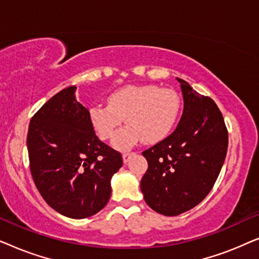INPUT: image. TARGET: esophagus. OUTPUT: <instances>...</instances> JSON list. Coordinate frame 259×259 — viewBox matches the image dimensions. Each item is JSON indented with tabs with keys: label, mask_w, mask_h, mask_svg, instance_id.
Here are the masks:
<instances>
[{
	"label": "esophagus",
	"mask_w": 259,
	"mask_h": 259,
	"mask_svg": "<svg viewBox=\"0 0 259 259\" xmlns=\"http://www.w3.org/2000/svg\"><path fill=\"white\" fill-rule=\"evenodd\" d=\"M134 154V152H123L122 153V160H123V162H126L130 160L131 159V157H132V155Z\"/></svg>",
	"instance_id": "34e87169"
}]
</instances>
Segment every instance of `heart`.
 Listing matches in <instances>:
<instances>
[{
    "instance_id": "heart-1",
    "label": "heart",
    "mask_w": 259,
    "mask_h": 259,
    "mask_svg": "<svg viewBox=\"0 0 259 259\" xmlns=\"http://www.w3.org/2000/svg\"><path fill=\"white\" fill-rule=\"evenodd\" d=\"M107 104L91 106L88 116L101 140L111 139L125 118L128 126L113 139V146L119 150H127L140 139L145 144L165 139L175 128L182 109L180 95L157 84L121 87L108 95Z\"/></svg>"
}]
</instances>
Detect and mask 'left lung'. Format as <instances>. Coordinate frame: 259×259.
Returning a JSON list of instances; mask_svg holds the SVG:
<instances>
[{
    "mask_svg": "<svg viewBox=\"0 0 259 259\" xmlns=\"http://www.w3.org/2000/svg\"><path fill=\"white\" fill-rule=\"evenodd\" d=\"M184 98L180 121L167 138L143 152L148 168L141 179L144 199L152 210L178 215L207 196L228 152L224 118L211 98L177 79Z\"/></svg>",
    "mask_w": 259,
    "mask_h": 259,
    "instance_id": "8db88e82",
    "label": "left lung"
}]
</instances>
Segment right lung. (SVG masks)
Here are the masks:
<instances>
[{
	"label": "right lung",
	"instance_id": "1",
	"mask_svg": "<svg viewBox=\"0 0 259 259\" xmlns=\"http://www.w3.org/2000/svg\"><path fill=\"white\" fill-rule=\"evenodd\" d=\"M75 91L65 88L35 113L27 147L31 177L46 203L66 217L82 219L108 203L122 157L95 136Z\"/></svg>",
	"mask_w": 259,
	"mask_h": 259
}]
</instances>
